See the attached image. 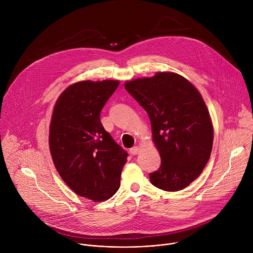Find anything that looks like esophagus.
I'll return each mask as SVG.
<instances>
[{"mask_svg": "<svg viewBox=\"0 0 253 253\" xmlns=\"http://www.w3.org/2000/svg\"><path fill=\"white\" fill-rule=\"evenodd\" d=\"M139 151H140V148H139L138 146H134V147H132V148L130 149V153H131L132 155H137V154L139 153Z\"/></svg>", "mask_w": 253, "mask_h": 253, "instance_id": "obj_1", "label": "esophagus"}]
</instances>
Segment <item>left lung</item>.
Masks as SVG:
<instances>
[{
    "label": "left lung",
    "instance_id": "1",
    "mask_svg": "<svg viewBox=\"0 0 253 253\" xmlns=\"http://www.w3.org/2000/svg\"><path fill=\"white\" fill-rule=\"evenodd\" d=\"M125 89L147 112L161 157L159 169L149 174L151 183L165 191L184 189L201 174L212 150L213 126L200 93L172 72L126 82Z\"/></svg>",
    "mask_w": 253,
    "mask_h": 253
}]
</instances>
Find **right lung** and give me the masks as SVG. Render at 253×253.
<instances>
[{"label": "right lung", "mask_w": 253, "mask_h": 253, "mask_svg": "<svg viewBox=\"0 0 253 253\" xmlns=\"http://www.w3.org/2000/svg\"><path fill=\"white\" fill-rule=\"evenodd\" d=\"M119 81H82L58 98L51 119L49 146L64 182L76 194L100 202L120 186L128 153L114 141L101 121L104 105Z\"/></svg>", "instance_id": "right-lung-1"}]
</instances>
